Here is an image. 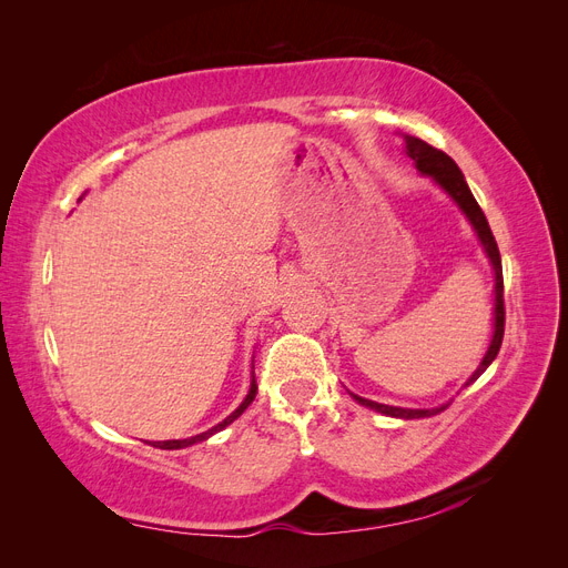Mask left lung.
<instances>
[{
  "label": "left lung",
  "instance_id": "1",
  "mask_svg": "<svg viewBox=\"0 0 568 568\" xmlns=\"http://www.w3.org/2000/svg\"><path fill=\"white\" fill-rule=\"evenodd\" d=\"M405 140V153L407 156L415 161V168L419 170L422 175L432 178L445 194H448L455 203L457 209L464 213V217L469 220L471 230L476 232L478 242H480V248H484L486 257L493 265V272H495V303H493V336H490V343H488V351L484 355V359H480L478 367L474 369V374L467 379L469 386L474 384L480 374H484L493 359L497 357V353H500V346H503V336H505V298H503V261H500V251H497V244H495V236L490 232V225L488 220L484 215V211H480V205L476 203L471 189L467 184V180H464L462 170L457 168V163L448 156V153H443L438 149H434L432 144L422 142L419 136H412V134H403ZM353 400L365 405L374 412H382V415L386 417H395V419H422V417H434L438 415V412H443L445 407H448L450 403H443L438 407H395V405H382V403H374V400H367V398H359V395L351 393Z\"/></svg>",
  "mask_w": 568,
  "mask_h": 568
}]
</instances>
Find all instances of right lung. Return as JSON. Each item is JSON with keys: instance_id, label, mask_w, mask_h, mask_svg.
Instances as JSON below:
<instances>
[{"instance_id": "right-lung-1", "label": "right lung", "mask_w": 568, "mask_h": 568, "mask_svg": "<svg viewBox=\"0 0 568 568\" xmlns=\"http://www.w3.org/2000/svg\"><path fill=\"white\" fill-rule=\"evenodd\" d=\"M255 393H257V386H255V374H253V363H251V384H248V393H246V398L242 400V405H239V407L232 412L230 417H225V419H222L220 424H215L213 428H209V432H203V434L189 436V438H178V440H149V445H153V448H161V450H182V448H189V445H194V443L209 440L213 434L222 432V428L230 426L234 419H239V417L244 415V409H246V407L253 403Z\"/></svg>"}]
</instances>
